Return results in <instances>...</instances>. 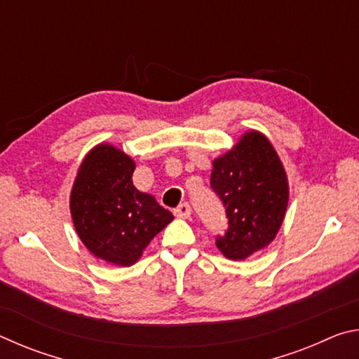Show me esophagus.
Returning <instances> with one entry per match:
<instances>
[{
    "label": "esophagus",
    "instance_id": "34e87169",
    "mask_svg": "<svg viewBox=\"0 0 359 359\" xmlns=\"http://www.w3.org/2000/svg\"><path fill=\"white\" fill-rule=\"evenodd\" d=\"M174 214L180 218H188L191 215V208L188 203H180L177 208L174 209Z\"/></svg>",
    "mask_w": 359,
    "mask_h": 359
}]
</instances>
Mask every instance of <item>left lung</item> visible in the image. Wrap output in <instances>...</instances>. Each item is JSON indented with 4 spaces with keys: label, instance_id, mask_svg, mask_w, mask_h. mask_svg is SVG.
Wrapping results in <instances>:
<instances>
[{
    "label": "left lung",
    "instance_id": "obj_1",
    "mask_svg": "<svg viewBox=\"0 0 359 359\" xmlns=\"http://www.w3.org/2000/svg\"><path fill=\"white\" fill-rule=\"evenodd\" d=\"M210 188L228 218L215 244L229 259H245L274 241L288 205L287 174L271 142L252 131L214 161Z\"/></svg>",
    "mask_w": 359,
    "mask_h": 359
}]
</instances>
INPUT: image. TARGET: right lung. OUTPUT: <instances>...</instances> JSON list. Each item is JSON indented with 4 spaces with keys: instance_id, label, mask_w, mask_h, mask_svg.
<instances>
[{
    "instance_id": "1",
    "label": "right lung",
    "mask_w": 359,
    "mask_h": 359,
    "mask_svg": "<svg viewBox=\"0 0 359 359\" xmlns=\"http://www.w3.org/2000/svg\"><path fill=\"white\" fill-rule=\"evenodd\" d=\"M135 168L123 151L101 144L85 156L71 191L79 238L95 257L117 266L135 264L174 218L151 194L136 190Z\"/></svg>"
}]
</instances>
